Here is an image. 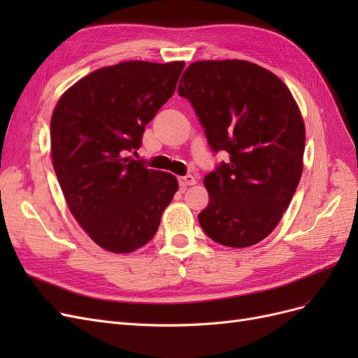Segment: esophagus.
<instances>
[{
  "instance_id": "34e87169",
  "label": "esophagus",
  "mask_w": 358,
  "mask_h": 358,
  "mask_svg": "<svg viewBox=\"0 0 358 358\" xmlns=\"http://www.w3.org/2000/svg\"><path fill=\"white\" fill-rule=\"evenodd\" d=\"M178 180H179V185H180L182 188H185V187H188V185H194V183H196V178L191 176V175L180 176Z\"/></svg>"
}]
</instances>
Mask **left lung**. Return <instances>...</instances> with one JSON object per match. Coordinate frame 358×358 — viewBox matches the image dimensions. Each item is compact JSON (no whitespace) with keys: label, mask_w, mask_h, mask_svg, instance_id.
Listing matches in <instances>:
<instances>
[{"label":"left lung","mask_w":358,"mask_h":358,"mask_svg":"<svg viewBox=\"0 0 358 358\" xmlns=\"http://www.w3.org/2000/svg\"><path fill=\"white\" fill-rule=\"evenodd\" d=\"M178 92L191 103L213 152L230 155L204 176L203 231L230 248L258 243L282 218L300 182L305 124L294 99L278 76L241 59L192 62Z\"/></svg>","instance_id":"8db88e82"}]
</instances>
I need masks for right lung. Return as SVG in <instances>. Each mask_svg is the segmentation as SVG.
I'll list each match as a JSON object with an SVG mask.
<instances>
[{"instance_id": "right-lung-1", "label": "right lung", "mask_w": 358, "mask_h": 358, "mask_svg": "<svg viewBox=\"0 0 358 358\" xmlns=\"http://www.w3.org/2000/svg\"><path fill=\"white\" fill-rule=\"evenodd\" d=\"M185 62L127 61L95 70L64 94L50 121L52 162L69 209L91 239L125 254L155 236L179 185L127 157L175 94Z\"/></svg>"}]
</instances>
